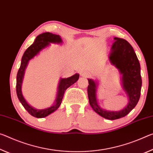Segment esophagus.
<instances>
[{"instance_id":"34e87169","label":"esophagus","mask_w":153,"mask_h":153,"mask_svg":"<svg viewBox=\"0 0 153 153\" xmlns=\"http://www.w3.org/2000/svg\"><path fill=\"white\" fill-rule=\"evenodd\" d=\"M81 75L83 77H89L91 76V74H90L89 72H82L81 73Z\"/></svg>"}]
</instances>
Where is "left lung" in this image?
Returning a JSON list of instances; mask_svg holds the SVG:
<instances>
[{
	"label": "left lung",
	"instance_id": "1",
	"mask_svg": "<svg viewBox=\"0 0 153 153\" xmlns=\"http://www.w3.org/2000/svg\"><path fill=\"white\" fill-rule=\"evenodd\" d=\"M109 59L111 64L116 66L123 74V87L129 97L127 106L119 111H108L102 109L96 100V83L88 79L87 94L89 104L94 111L100 116L109 120L122 118L129 113L136 106L141 94L142 78L140 65L133 47L126 40L114 37Z\"/></svg>",
	"mask_w": 153,
	"mask_h": 153
}]
</instances>
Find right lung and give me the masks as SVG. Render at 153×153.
<instances>
[{"instance_id": "right-lung-1", "label": "right lung", "mask_w": 153, "mask_h": 153, "mask_svg": "<svg viewBox=\"0 0 153 153\" xmlns=\"http://www.w3.org/2000/svg\"><path fill=\"white\" fill-rule=\"evenodd\" d=\"M62 42V41L59 35L50 33V32H44V33H42L36 36L34 43L31 45L26 50L23 56H22L21 65H20L19 71L17 72V74L16 92L17 97H18V99L22 104L23 105L24 108L30 114L36 117V118H43V117L48 116L49 114L55 111H56L62 103V100L63 99L65 91L70 86H71L72 84H74V82H76L78 81L79 78V74H75L73 76L68 77V78L60 79L56 102H55V104L53 106L47 108L45 109L36 110L34 108H32L27 103L26 100L24 98L23 96H22L21 90L22 79H23L24 77L25 68H26L27 62H28L29 60L31 59L32 57L36 56L41 49L46 47L47 46H48L50 42L60 43Z\"/></svg>"}]
</instances>
